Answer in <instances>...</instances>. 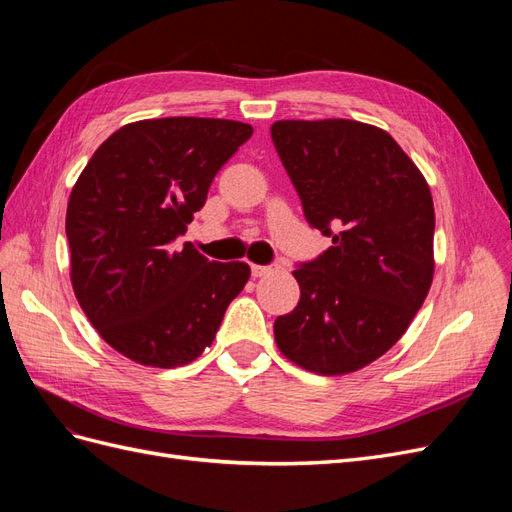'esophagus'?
Listing matches in <instances>:
<instances>
[{
    "instance_id": "34e87169",
    "label": "esophagus",
    "mask_w": 512,
    "mask_h": 512,
    "mask_svg": "<svg viewBox=\"0 0 512 512\" xmlns=\"http://www.w3.org/2000/svg\"><path fill=\"white\" fill-rule=\"evenodd\" d=\"M275 271H280V265H277V262H273V265H252V275L254 277H265V275H271Z\"/></svg>"
}]
</instances>
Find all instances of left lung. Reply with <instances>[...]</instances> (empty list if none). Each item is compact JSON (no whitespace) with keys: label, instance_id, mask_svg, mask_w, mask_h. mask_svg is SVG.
Segmentation results:
<instances>
[{"label":"left lung","instance_id":"left-lung-1","mask_svg":"<svg viewBox=\"0 0 512 512\" xmlns=\"http://www.w3.org/2000/svg\"><path fill=\"white\" fill-rule=\"evenodd\" d=\"M271 138L305 220L331 247L292 275L299 305L273 324L292 363L339 376L406 333L433 280V200L389 132L352 119L275 121Z\"/></svg>","mask_w":512,"mask_h":512}]
</instances>
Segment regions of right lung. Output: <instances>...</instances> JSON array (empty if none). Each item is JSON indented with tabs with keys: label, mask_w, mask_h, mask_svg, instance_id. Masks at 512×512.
<instances>
[{
	"label": "right lung",
	"mask_w": 512,
	"mask_h": 512,
	"mask_svg": "<svg viewBox=\"0 0 512 512\" xmlns=\"http://www.w3.org/2000/svg\"><path fill=\"white\" fill-rule=\"evenodd\" d=\"M230 119L128 123L96 149L66 213L70 280L108 346L151 367L192 363L250 280L245 262L175 247L218 170L252 136Z\"/></svg>",
	"instance_id": "add662e5"
}]
</instances>
